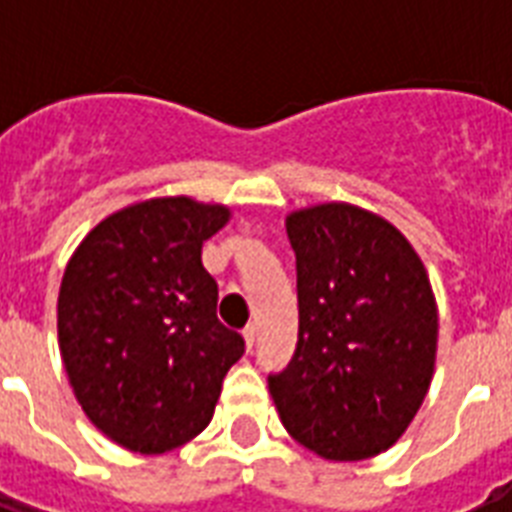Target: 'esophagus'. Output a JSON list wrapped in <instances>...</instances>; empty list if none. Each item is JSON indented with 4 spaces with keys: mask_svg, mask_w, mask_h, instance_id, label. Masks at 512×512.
I'll return each mask as SVG.
<instances>
[{
    "mask_svg": "<svg viewBox=\"0 0 512 512\" xmlns=\"http://www.w3.org/2000/svg\"><path fill=\"white\" fill-rule=\"evenodd\" d=\"M241 335H244V342H247V350L255 348V340H257V327H255V324H249V327H244V332H241Z\"/></svg>",
    "mask_w": 512,
    "mask_h": 512,
    "instance_id": "esophagus-1",
    "label": "esophagus"
}]
</instances>
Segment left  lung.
<instances>
[{"mask_svg": "<svg viewBox=\"0 0 512 512\" xmlns=\"http://www.w3.org/2000/svg\"><path fill=\"white\" fill-rule=\"evenodd\" d=\"M287 236L300 327L268 388L295 441L327 460H366L396 444L433 380L428 273L404 233L353 204L292 212Z\"/></svg>", "mask_w": 512, "mask_h": 512, "instance_id": "8db88e82", "label": "left lung"}]
</instances>
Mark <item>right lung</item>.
Listing matches in <instances>:
<instances>
[{"instance_id":"right-lung-1","label":"right lung","mask_w":512,"mask_h":512,"mask_svg":"<svg viewBox=\"0 0 512 512\" xmlns=\"http://www.w3.org/2000/svg\"><path fill=\"white\" fill-rule=\"evenodd\" d=\"M228 207L148 199L95 225L68 260L58 342L76 401L124 449L162 454L207 428L244 337L217 321L201 247Z\"/></svg>"}]
</instances>
